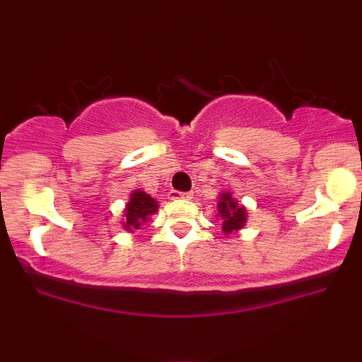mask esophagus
<instances>
[{"label":"esophagus","mask_w":362,"mask_h":362,"mask_svg":"<svg viewBox=\"0 0 362 362\" xmlns=\"http://www.w3.org/2000/svg\"><path fill=\"white\" fill-rule=\"evenodd\" d=\"M192 192H172L173 201H178V199H192Z\"/></svg>","instance_id":"esophagus-1"}]
</instances>
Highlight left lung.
Segmentation results:
<instances>
[{
    "label": "left lung",
    "instance_id": "1",
    "mask_svg": "<svg viewBox=\"0 0 362 362\" xmlns=\"http://www.w3.org/2000/svg\"><path fill=\"white\" fill-rule=\"evenodd\" d=\"M216 218H221V230L224 235L238 233L240 230L247 224L248 211L243 204H238V201L233 197V194L224 190L218 195V204H216Z\"/></svg>",
    "mask_w": 362,
    "mask_h": 362
}]
</instances>
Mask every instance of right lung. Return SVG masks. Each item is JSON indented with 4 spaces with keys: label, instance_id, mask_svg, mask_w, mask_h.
<instances>
[{
    "label": "right lung",
    "instance_id": "add662e5",
    "mask_svg": "<svg viewBox=\"0 0 362 362\" xmlns=\"http://www.w3.org/2000/svg\"><path fill=\"white\" fill-rule=\"evenodd\" d=\"M158 201L155 197L144 192V190L136 189L129 195V201L122 211V221L120 224L129 233H134L136 230H141L144 223L148 221L149 216H153L158 211Z\"/></svg>",
    "mask_w": 362,
    "mask_h": 362
}]
</instances>
